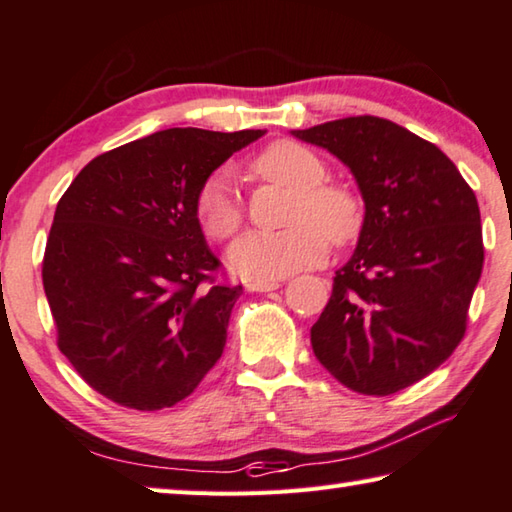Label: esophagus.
Here are the masks:
<instances>
[{
    "label": "esophagus",
    "instance_id": "esophagus-1",
    "mask_svg": "<svg viewBox=\"0 0 512 512\" xmlns=\"http://www.w3.org/2000/svg\"><path fill=\"white\" fill-rule=\"evenodd\" d=\"M248 291H259V293H266V291H275L280 289V282L277 280H257V282H248L246 284Z\"/></svg>",
    "mask_w": 512,
    "mask_h": 512
}]
</instances>
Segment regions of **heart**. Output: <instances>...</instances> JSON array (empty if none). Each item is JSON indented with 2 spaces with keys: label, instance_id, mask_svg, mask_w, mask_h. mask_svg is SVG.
<instances>
[{
  "label": "heart",
  "instance_id": "obj_1",
  "mask_svg": "<svg viewBox=\"0 0 512 512\" xmlns=\"http://www.w3.org/2000/svg\"><path fill=\"white\" fill-rule=\"evenodd\" d=\"M253 171L266 183L293 189L287 212L289 228L246 232L228 253L230 268L248 280H275L300 268L316 266L327 255V239L345 246L361 230V203L350 187L325 183L327 167L298 142H275L253 160ZM201 228L216 241L235 235L244 223V207L230 173L219 171L196 196ZM328 237L325 238L324 235Z\"/></svg>",
  "mask_w": 512,
  "mask_h": 512
}]
</instances>
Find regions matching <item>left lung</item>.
Listing matches in <instances>:
<instances>
[{
	"instance_id": "obj_1",
	"label": "left lung",
	"mask_w": 512,
	"mask_h": 512,
	"mask_svg": "<svg viewBox=\"0 0 512 512\" xmlns=\"http://www.w3.org/2000/svg\"><path fill=\"white\" fill-rule=\"evenodd\" d=\"M291 135L339 158L366 207L311 348L352 391H402L449 359L465 334L483 268L476 196L436 144L388 119L345 117Z\"/></svg>"
}]
</instances>
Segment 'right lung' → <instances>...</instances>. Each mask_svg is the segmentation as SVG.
<instances>
[{
	"mask_svg": "<svg viewBox=\"0 0 512 512\" xmlns=\"http://www.w3.org/2000/svg\"><path fill=\"white\" fill-rule=\"evenodd\" d=\"M264 133L167 128L85 164L58 201L42 262L58 348L108 400L167 409L221 359L241 287L212 284L196 196Z\"/></svg>",
	"mask_w": 512,
	"mask_h": 512,
	"instance_id": "1",
	"label": "right lung"
}]
</instances>
